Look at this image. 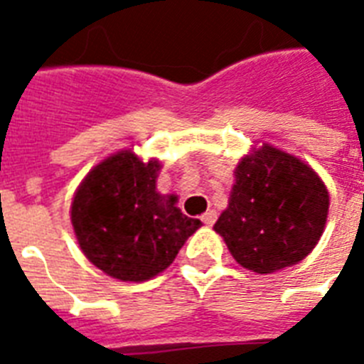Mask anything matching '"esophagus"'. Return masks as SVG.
Returning <instances> with one entry per match:
<instances>
[{
    "label": "esophagus",
    "instance_id": "obj_1",
    "mask_svg": "<svg viewBox=\"0 0 364 364\" xmlns=\"http://www.w3.org/2000/svg\"><path fill=\"white\" fill-rule=\"evenodd\" d=\"M202 221H204V225L211 227V225L217 221V211L215 210H208L204 215H202Z\"/></svg>",
    "mask_w": 364,
    "mask_h": 364
}]
</instances>
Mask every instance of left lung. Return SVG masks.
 <instances>
[{
  "mask_svg": "<svg viewBox=\"0 0 364 364\" xmlns=\"http://www.w3.org/2000/svg\"><path fill=\"white\" fill-rule=\"evenodd\" d=\"M328 204L327 185L311 166L262 143L240 159L227 210L213 230L240 266L272 274L311 253L325 230Z\"/></svg>",
  "mask_w": 364,
  "mask_h": 364,
  "instance_id": "obj_1",
  "label": "left lung"
}]
</instances>
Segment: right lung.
<instances>
[{"label": "right lung", "mask_w": 364, "mask_h": 364, "mask_svg": "<svg viewBox=\"0 0 364 364\" xmlns=\"http://www.w3.org/2000/svg\"><path fill=\"white\" fill-rule=\"evenodd\" d=\"M159 159L122 149L88 171L71 200L79 247L96 268L119 282H147L168 266L202 223L160 194Z\"/></svg>", "instance_id": "right-lung-1"}]
</instances>
